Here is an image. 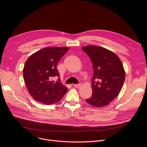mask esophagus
Masks as SVG:
<instances>
[{"mask_svg":"<svg viewBox=\"0 0 147 147\" xmlns=\"http://www.w3.org/2000/svg\"><path fill=\"white\" fill-rule=\"evenodd\" d=\"M74 87L76 88H79L80 87V84H74Z\"/></svg>","mask_w":147,"mask_h":147,"instance_id":"esophagus-1","label":"esophagus"}]
</instances>
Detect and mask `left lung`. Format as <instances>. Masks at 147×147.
Listing matches in <instances>:
<instances>
[{"label": "left lung", "mask_w": 147, "mask_h": 147, "mask_svg": "<svg viewBox=\"0 0 147 147\" xmlns=\"http://www.w3.org/2000/svg\"><path fill=\"white\" fill-rule=\"evenodd\" d=\"M82 49L90 58L94 68L92 95L86 101L96 107L107 106L119 95L124 83L125 72L121 61L116 54L100 46Z\"/></svg>", "instance_id": "1"}]
</instances>
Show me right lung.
<instances>
[{
	"label": "right lung",
	"mask_w": 147,
	"mask_h": 147,
	"mask_svg": "<svg viewBox=\"0 0 147 147\" xmlns=\"http://www.w3.org/2000/svg\"><path fill=\"white\" fill-rule=\"evenodd\" d=\"M68 50L66 47L45 48L26 61L23 76L28 92L36 101L51 105L58 102L66 94L68 89L60 82L57 65Z\"/></svg>",
	"instance_id": "1"
}]
</instances>
